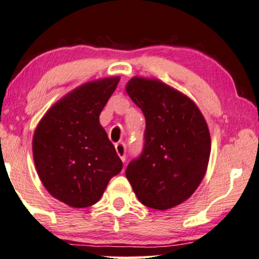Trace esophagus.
Masks as SVG:
<instances>
[{
  "instance_id": "obj_1",
  "label": "esophagus",
  "mask_w": 259,
  "mask_h": 259,
  "mask_svg": "<svg viewBox=\"0 0 259 259\" xmlns=\"http://www.w3.org/2000/svg\"><path fill=\"white\" fill-rule=\"evenodd\" d=\"M115 148H116V151H117L119 157H121L123 162H124L126 158V144L123 143V142H119V143L115 145Z\"/></svg>"
}]
</instances>
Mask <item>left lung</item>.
<instances>
[{
  "label": "left lung",
  "mask_w": 259,
  "mask_h": 259,
  "mask_svg": "<svg viewBox=\"0 0 259 259\" xmlns=\"http://www.w3.org/2000/svg\"><path fill=\"white\" fill-rule=\"evenodd\" d=\"M126 93L145 117L144 144L125 170L138 201L166 210L194 194L205 175L211 141L190 98L156 79L135 77Z\"/></svg>",
  "instance_id": "8db88e82"
}]
</instances>
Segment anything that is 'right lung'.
I'll return each instance as SVG.
<instances>
[{
  "mask_svg": "<svg viewBox=\"0 0 259 259\" xmlns=\"http://www.w3.org/2000/svg\"><path fill=\"white\" fill-rule=\"evenodd\" d=\"M118 77L90 82L54 105L32 138L39 178L49 194L72 207L90 206L123 163L100 124V114Z\"/></svg>",
  "mask_w": 259,
  "mask_h": 259,
  "instance_id": "add662e5",
  "label": "right lung"
}]
</instances>
